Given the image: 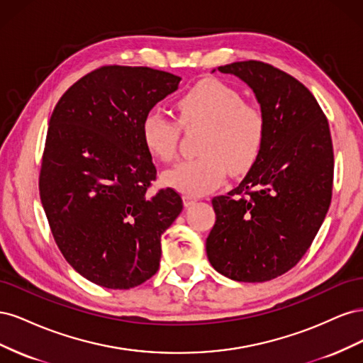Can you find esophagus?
I'll list each match as a JSON object with an SVG mask.
<instances>
[{"label": "esophagus", "mask_w": 363, "mask_h": 363, "mask_svg": "<svg viewBox=\"0 0 363 363\" xmlns=\"http://www.w3.org/2000/svg\"><path fill=\"white\" fill-rule=\"evenodd\" d=\"M196 200H199V199H196V196H194V195H189V194L183 195V201H184V206H186V207L194 204Z\"/></svg>", "instance_id": "esophagus-1"}]
</instances>
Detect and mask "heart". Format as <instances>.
Listing matches in <instances>:
<instances>
[{
  "mask_svg": "<svg viewBox=\"0 0 363 363\" xmlns=\"http://www.w3.org/2000/svg\"><path fill=\"white\" fill-rule=\"evenodd\" d=\"M180 123L186 127L207 125L199 151L167 172L164 182L189 195H203L218 188L227 171L247 172L255 164L265 138V116L233 87L219 80H203L186 91L175 103ZM155 108L142 121V139L152 156L164 163L177 159L182 125Z\"/></svg>",
  "mask_w": 363,
  "mask_h": 363,
  "instance_id": "obj_1",
  "label": "heart"
}]
</instances>
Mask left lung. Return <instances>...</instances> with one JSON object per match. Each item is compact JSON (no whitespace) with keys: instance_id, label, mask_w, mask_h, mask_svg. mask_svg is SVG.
I'll return each instance as SVG.
<instances>
[{"instance_id":"obj_1","label":"left lung","mask_w":363,"mask_h":363,"mask_svg":"<svg viewBox=\"0 0 363 363\" xmlns=\"http://www.w3.org/2000/svg\"><path fill=\"white\" fill-rule=\"evenodd\" d=\"M242 79L265 116V138L245 179L212 200L206 240L212 267L236 281H268L311 248L330 207L333 144L328 121L307 87L259 60L218 68Z\"/></svg>"}]
</instances>
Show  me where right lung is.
Returning a JSON list of instances; mask_svg holds the SVG:
<instances>
[{
	"label": "right lung",
	"mask_w": 363,
	"mask_h": 363,
	"mask_svg": "<svg viewBox=\"0 0 363 363\" xmlns=\"http://www.w3.org/2000/svg\"><path fill=\"white\" fill-rule=\"evenodd\" d=\"M182 79L147 67L106 65L62 95L50 118L39 194L69 265L107 289H130L159 269L160 236L183 200L148 189L157 169L142 139L144 116Z\"/></svg>",
	"instance_id": "add662e5"
}]
</instances>
